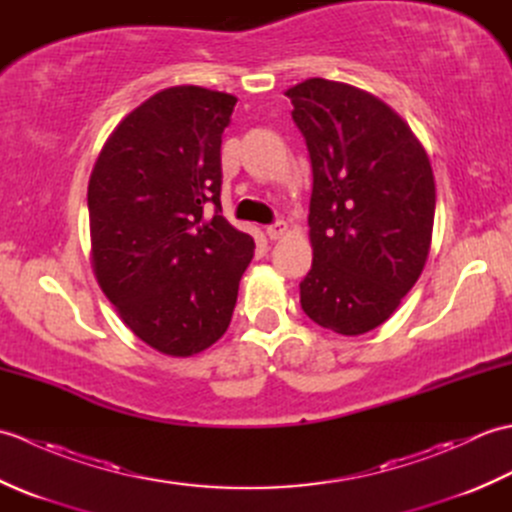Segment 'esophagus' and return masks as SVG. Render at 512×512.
<instances>
[{
    "label": "esophagus",
    "instance_id": "obj_1",
    "mask_svg": "<svg viewBox=\"0 0 512 512\" xmlns=\"http://www.w3.org/2000/svg\"><path fill=\"white\" fill-rule=\"evenodd\" d=\"M286 233H288V224L286 222H275L273 226L266 228V235H268V239H273V242H275V239L284 237Z\"/></svg>",
    "mask_w": 512,
    "mask_h": 512
}]
</instances>
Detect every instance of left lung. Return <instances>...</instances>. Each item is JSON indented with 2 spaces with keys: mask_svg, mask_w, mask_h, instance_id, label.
I'll list each match as a JSON object with an SVG mask.
<instances>
[{
  "mask_svg": "<svg viewBox=\"0 0 512 512\" xmlns=\"http://www.w3.org/2000/svg\"><path fill=\"white\" fill-rule=\"evenodd\" d=\"M312 160V268L301 308L343 336L385 323L427 264L436 180L427 151L378 96L306 79L286 90Z\"/></svg>",
  "mask_w": 512,
  "mask_h": 512,
  "instance_id": "1",
  "label": "left lung"
}]
</instances>
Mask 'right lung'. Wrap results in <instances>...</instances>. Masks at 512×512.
Instances as JSON below:
<instances>
[{
  "instance_id": "1",
  "label": "right lung",
  "mask_w": 512,
  "mask_h": 512,
  "mask_svg": "<svg viewBox=\"0 0 512 512\" xmlns=\"http://www.w3.org/2000/svg\"><path fill=\"white\" fill-rule=\"evenodd\" d=\"M235 103L200 85L156 92L114 127L90 176L96 281L127 328L167 356L222 339L253 259V237L220 215V145Z\"/></svg>"
}]
</instances>
